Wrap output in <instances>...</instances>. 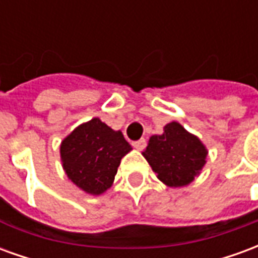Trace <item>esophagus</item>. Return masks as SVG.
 Here are the masks:
<instances>
[{
    "instance_id": "34e87169",
    "label": "esophagus",
    "mask_w": 258,
    "mask_h": 258,
    "mask_svg": "<svg viewBox=\"0 0 258 258\" xmlns=\"http://www.w3.org/2000/svg\"><path fill=\"white\" fill-rule=\"evenodd\" d=\"M133 146H134L135 149H138V151H142V149H144V148L146 146L145 138H141V140L133 142Z\"/></svg>"
}]
</instances>
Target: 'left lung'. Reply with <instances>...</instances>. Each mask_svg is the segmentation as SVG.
<instances>
[{
	"label": "left lung",
	"instance_id": "left-lung-1",
	"mask_svg": "<svg viewBox=\"0 0 258 258\" xmlns=\"http://www.w3.org/2000/svg\"><path fill=\"white\" fill-rule=\"evenodd\" d=\"M142 155L163 184L179 188L199 175L206 164L207 149L196 135L171 121L164 125L162 135H152Z\"/></svg>",
	"mask_w": 258,
	"mask_h": 258
}]
</instances>
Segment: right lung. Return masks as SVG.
<instances>
[{
  "instance_id": "obj_1",
  "label": "right lung",
  "mask_w": 258,
  "mask_h": 258,
  "mask_svg": "<svg viewBox=\"0 0 258 258\" xmlns=\"http://www.w3.org/2000/svg\"><path fill=\"white\" fill-rule=\"evenodd\" d=\"M133 148L121 131L94 117L74 128L60 144V160L69 179L90 195L112 186L120 162Z\"/></svg>"
}]
</instances>
